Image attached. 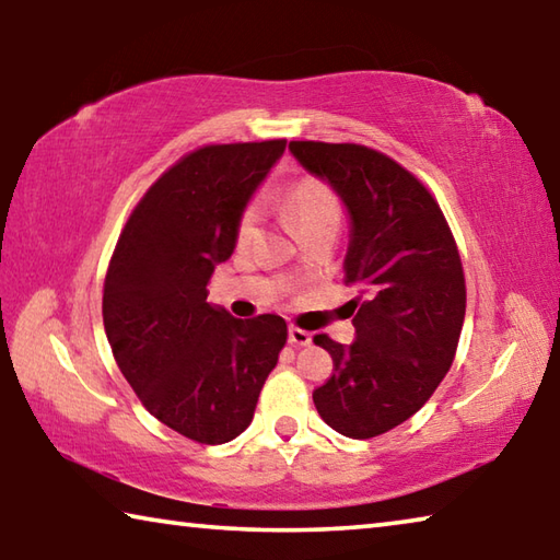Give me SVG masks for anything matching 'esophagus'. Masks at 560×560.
Wrapping results in <instances>:
<instances>
[{
  "mask_svg": "<svg viewBox=\"0 0 560 560\" xmlns=\"http://www.w3.org/2000/svg\"><path fill=\"white\" fill-rule=\"evenodd\" d=\"M289 343L291 346H308L311 343V334L303 328L296 326H289Z\"/></svg>",
  "mask_w": 560,
  "mask_h": 560,
  "instance_id": "obj_1",
  "label": "esophagus"
}]
</instances>
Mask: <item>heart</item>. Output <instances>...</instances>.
<instances>
[{
	"mask_svg": "<svg viewBox=\"0 0 560 560\" xmlns=\"http://www.w3.org/2000/svg\"><path fill=\"white\" fill-rule=\"evenodd\" d=\"M281 207L287 212L289 220L296 224L299 232H306L316 224L338 222L340 220V202L334 189L320 179H299L296 185L287 189V195L281 197ZM257 232V212L249 210L244 212L240 220V242L252 240Z\"/></svg>",
	"mask_w": 560,
	"mask_h": 560,
	"instance_id": "obj_1",
	"label": "heart"
}]
</instances>
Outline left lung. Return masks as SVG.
I'll return each instance as SVG.
<instances>
[{
    "label": "left lung",
    "mask_w": 560,
    "mask_h": 560,
    "mask_svg": "<svg viewBox=\"0 0 560 560\" xmlns=\"http://www.w3.org/2000/svg\"><path fill=\"white\" fill-rule=\"evenodd\" d=\"M289 150L343 200V281L358 287L346 303L353 343L314 338L334 358L314 405L328 428L371 440L412 417L447 375L467 311L462 259L438 200L393 158L316 140H291Z\"/></svg>",
    "instance_id": "1"
}]
</instances>
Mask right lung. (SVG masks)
<instances>
[{"mask_svg": "<svg viewBox=\"0 0 560 560\" xmlns=\"http://www.w3.org/2000/svg\"><path fill=\"white\" fill-rule=\"evenodd\" d=\"M287 140L205 145L160 175L128 217L103 283V326L132 390L187 440L224 444L249 428L287 343L273 314L234 318L207 303L232 257L246 202Z\"/></svg>", "mask_w": 560, "mask_h": 560, "instance_id": "obj_1", "label": "right lung"}]
</instances>
